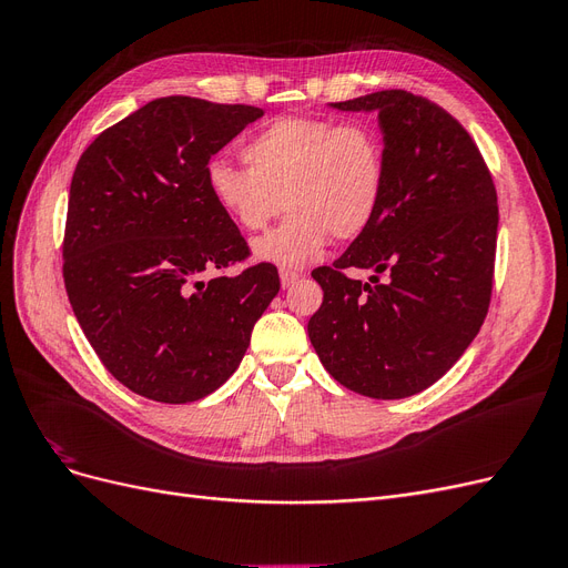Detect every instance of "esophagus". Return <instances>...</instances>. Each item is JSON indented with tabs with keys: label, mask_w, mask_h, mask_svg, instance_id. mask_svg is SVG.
Returning a JSON list of instances; mask_svg holds the SVG:
<instances>
[{
	"label": "esophagus",
	"mask_w": 568,
	"mask_h": 568,
	"mask_svg": "<svg viewBox=\"0 0 568 568\" xmlns=\"http://www.w3.org/2000/svg\"><path fill=\"white\" fill-rule=\"evenodd\" d=\"M280 280H282V286L288 288V286H294L301 280V272H296V270H282L280 272Z\"/></svg>",
	"instance_id": "esophagus-1"
}]
</instances>
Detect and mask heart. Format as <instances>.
<instances>
[{
	"mask_svg": "<svg viewBox=\"0 0 568 568\" xmlns=\"http://www.w3.org/2000/svg\"><path fill=\"white\" fill-rule=\"evenodd\" d=\"M242 156L248 168L211 161V201L244 232H261L286 209L291 215L257 239V261L303 267L338 242L363 234L386 192L384 136L369 123L288 115L253 134Z\"/></svg>",
	"mask_w": 568,
	"mask_h": 568,
	"instance_id": "b5f03b06",
	"label": "heart"
}]
</instances>
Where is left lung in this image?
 <instances>
[{"mask_svg":"<svg viewBox=\"0 0 568 568\" xmlns=\"http://www.w3.org/2000/svg\"><path fill=\"white\" fill-rule=\"evenodd\" d=\"M332 106L379 113L386 192L348 251L313 270L324 298L307 336L341 386L398 400L436 384L486 320L500 220L495 184L469 132L434 101L384 90ZM346 268L375 274L359 283Z\"/></svg>","mask_w":568,"mask_h":568,"instance_id":"1","label":"left lung"}]
</instances>
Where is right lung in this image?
<instances>
[{
    "instance_id": "add662e5",
    "label": "right lung",
    "mask_w": 568,
    "mask_h": 568,
    "mask_svg": "<svg viewBox=\"0 0 568 568\" xmlns=\"http://www.w3.org/2000/svg\"><path fill=\"white\" fill-rule=\"evenodd\" d=\"M263 109L153 99L84 149L63 236L68 301L104 367L156 403H194L225 384L280 291L211 201L205 168ZM211 281H205L207 274Z\"/></svg>"
}]
</instances>
